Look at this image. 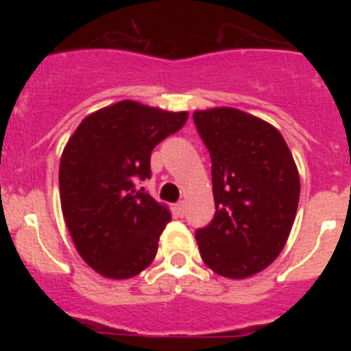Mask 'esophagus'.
Returning <instances> with one entry per match:
<instances>
[{"label":"esophagus","instance_id":"34e87169","mask_svg":"<svg viewBox=\"0 0 351 351\" xmlns=\"http://www.w3.org/2000/svg\"><path fill=\"white\" fill-rule=\"evenodd\" d=\"M176 210H178V214L179 216H184V210H186V206H184V202H178L176 204Z\"/></svg>","mask_w":351,"mask_h":351}]
</instances>
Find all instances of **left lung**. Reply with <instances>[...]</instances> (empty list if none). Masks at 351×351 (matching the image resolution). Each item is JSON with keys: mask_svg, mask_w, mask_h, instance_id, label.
<instances>
[{"mask_svg": "<svg viewBox=\"0 0 351 351\" xmlns=\"http://www.w3.org/2000/svg\"><path fill=\"white\" fill-rule=\"evenodd\" d=\"M210 156L213 221L195 232L206 265L243 280L280 255L299 206L295 161L281 133L265 121L237 110L193 114Z\"/></svg>", "mask_w": 351, "mask_h": 351, "instance_id": "obj_1", "label": "left lung"}]
</instances>
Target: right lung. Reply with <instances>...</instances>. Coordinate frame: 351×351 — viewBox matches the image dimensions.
Here are the masks:
<instances>
[{
    "instance_id": "add662e5",
    "label": "right lung",
    "mask_w": 351,
    "mask_h": 351,
    "mask_svg": "<svg viewBox=\"0 0 351 351\" xmlns=\"http://www.w3.org/2000/svg\"><path fill=\"white\" fill-rule=\"evenodd\" d=\"M186 119V112L125 100L86 117L68 141L61 209L79 255L105 278H133L156 256L172 216L137 182L151 178L153 149Z\"/></svg>"
}]
</instances>
